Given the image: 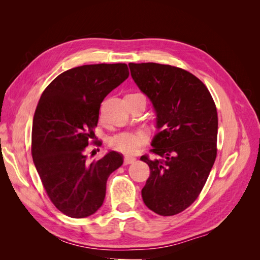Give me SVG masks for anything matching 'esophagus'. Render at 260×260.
Wrapping results in <instances>:
<instances>
[{
	"instance_id": "obj_1",
	"label": "esophagus",
	"mask_w": 260,
	"mask_h": 260,
	"mask_svg": "<svg viewBox=\"0 0 260 260\" xmlns=\"http://www.w3.org/2000/svg\"><path fill=\"white\" fill-rule=\"evenodd\" d=\"M135 161H136L135 157H132V156H124V159H123L124 165H130V164H133Z\"/></svg>"
}]
</instances>
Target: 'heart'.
<instances>
[{
	"label": "heart",
	"instance_id": "obj_1",
	"mask_svg": "<svg viewBox=\"0 0 260 260\" xmlns=\"http://www.w3.org/2000/svg\"><path fill=\"white\" fill-rule=\"evenodd\" d=\"M148 132L145 130H125L116 133L108 140L113 149L122 154H135L148 141Z\"/></svg>",
	"mask_w": 260,
	"mask_h": 260
}]
</instances>
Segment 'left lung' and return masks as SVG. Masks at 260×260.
Instances as JSON below:
<instances>
[{
    "label": "left lung",
    "instance_id": "obj_1",
    "mask_svg": "<svg viewBox=\"0 0 260 260\" xmlns=\"http://www.w3.org/2000/svg\"><path fill=\"white\" fill-rule=\"evenodd\" d=\"M131 77L152 102L159 132L144 155L151 174L142 188L145 205L174 216L198 199L217 156L215 102L199 78L184 69L156 62L129 64Z\"/></svg>",
    "mask_w": 260,
    "mask_h": 260
}]
</instances>
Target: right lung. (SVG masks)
Segmentation results:
<instances>
[{
    "label": "right lung",
    "mask_w": 260,
    "mask_h": 260,
    "mask_svg": "<svg viewBox=\"0 0 260 260\" xmlns=\"http://www.w3.org/2000/svg\"><path fill=\"white\" fill-rule=\"evenodd\" d=\"M128 77L127 64L75 67L55 78L39 101L31 153L46 194L68 217L96 212L109 175L123 162L115 151L88 161L85 149L99 122L101 103Z\"/></svg>",
    "instance_id": "right-lung-1"
}]
</instances>
